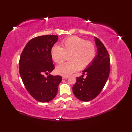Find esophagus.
Returning <instances> with one entry per match:
<instances>
[{"instance_id": "obj_1", "label": "esophagus", "mask_w": 132, "mask_h": 132, "mask_svg": "<svg viewBox=\"0 0 132 132\" xmlns=\"http://www.w3.org/2000/svg\"><path fill=\"white\" fill-rule=\"evenodd\" d=\"M68 77H69V76H64V75L62 76L63 79H67Z\"/></svg>"}]
</instances>
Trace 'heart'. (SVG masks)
Wrapping results in <instances>:
<instances>
[{"instance_id":"1","label":"heart","mask_w":132,"mask_h":132,"mask_svg":"<svg viewBox=\"0 0 132 132\" xmlns=\"http://www.w3.org/2000/svg\"><path fill=\"white\" fill-rule=\"evenodd\" d=\"M61 47L55 45L51 51V57L57 63L65 61L69 54L70 61L64 63L56 68L58 74L68 76L78 71L80 68L88 67L95 57L96 49L94 44L78 36L67 37L61 42Z\"/></svg>"}]
</instances>
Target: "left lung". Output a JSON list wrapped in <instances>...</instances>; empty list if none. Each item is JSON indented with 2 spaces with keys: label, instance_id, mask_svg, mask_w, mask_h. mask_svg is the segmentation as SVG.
<instances>
[{
  "label": "left lung",
  "instance_id": "8db88e82",
  "mask_svg": "<svg viewBox=\"0 0 132 132\" xmlns=\"http://www.w3.org/2000/svg\"><path fill=\"white\" fill-rule=\"evenodd\" d=\"M97 47V54L82 74L77 78V82L73 86V92L76 97L82 101H89L100 93L109 77L110 60L105 46L98 38L95 37Z\"/></svg>",
  "mask_w": 132,
  "mask_h": 132
}]
</instances>
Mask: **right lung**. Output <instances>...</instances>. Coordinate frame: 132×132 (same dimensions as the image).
I'll list each match as a JSON object with an SVG mask.
<instances>
[{
	"mask_svg": "<svg viewBox=\"0 0 132 132\" xmlns=\"http://www.w3.org/2000/svg\"><path fill=\"white\" fill-rule=\"evenodd\" d=\"M58 39L56 35L34 38L26 44L20 58L19 72L26 90L35 100L47 102L58 92L61 76L48 74L54 69L51 57L52 48Z\"/></svg>",
	"mask_w": 132,
	"mask_h": 132,
	"instance_id": "obj_1",
	"label": "right lung"
}]
</instances>
